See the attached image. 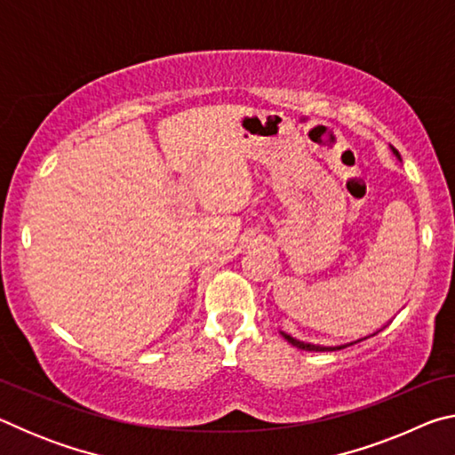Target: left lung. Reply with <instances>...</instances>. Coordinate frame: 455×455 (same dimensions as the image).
<instances>
[{
    "mask_svg": "<svg viewBox=\"0 0 455 455\" xmlns=\"http://www.w3.org/2000/svg\"><path fill=\"white\" fill-rule=\"evenodd\" d=\"M391 150H394V154L399 158V152H397L395 148H391ZM379 331H381V329H379ZM379 331H377V333H379ZM281 335H283L284 339H287V341H289L291 345H295V347L305 349V351H337V349H345V347H349V345H353V343H359V341H363V339H367V337H363V339H357V341L343 343V345H313V343L299 341V339L291 337V335H287V333H283V331H281ZM373 335H375V333H373ZM373 335H369V337H373Z\"/></svg>",
    "mask_w": 455,
    "mask_h": 455,
    "instance_id": "obj_1",
    "label": "left lung"
}]
</instances>
